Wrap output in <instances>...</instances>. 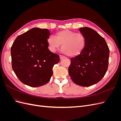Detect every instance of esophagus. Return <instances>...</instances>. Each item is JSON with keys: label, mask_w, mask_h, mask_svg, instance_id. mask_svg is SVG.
I'll use <instances>...</instances> for the list:
<instances>
[{"label": "esophagus", "mask_w": 121, "mask_h": 121, "mask_svg": "<svg viewBox=\"0 0 121 121\" xmlns=\"http://www.w3.org/2000/svg\"><path fill=\"white\" fill-rule=\"evenodd\" d=\"M60 60L63 59V58H65V56H62V55H60Z\"/></svg>", "instance_id": "1"}]
</instances>
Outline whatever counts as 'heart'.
Returning a JSON list of instances; mask_svg holds the SVG:
<instances>
[{
    "label": "heart",
    "mask_w": 121,
    "mask_h": 121,
    "mask_svg": "<svg viewBox=\"0 0 121 121\" xmlns=\"http://www.w3.org/2000/svg\"><path fill=\"white\" fill-rule=\"evenodd\" d=\"M47 43L52 52H56L62 45L63 52L74 57L83 52L86 45V38L81 33L67 29L56 33V37L52 35L49 36Z\"/></svg>",
    "instance_id": "b5f03b06"
}]
</instances>
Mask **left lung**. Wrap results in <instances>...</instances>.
I'll return each mask as SVG.
<instances>
[{
  "label": "left lung",
  "instance_id": "left-lung-1",
  "mask_svg": "<svg viewBox=\"0 0 121 121\" xmlns=\"http://www.w3.org/2000/svg\"><path fill=\"white\" fill-rule=\"evenodd\" d=\"M86 45L79 56L71 58L69 73L77 85L88 87L100 81L108 68L109 50L104 39L93 29L80 28Z\"/></svg>",
  "mask_w": 121,
  "mask_h": 121
}]
</instances>
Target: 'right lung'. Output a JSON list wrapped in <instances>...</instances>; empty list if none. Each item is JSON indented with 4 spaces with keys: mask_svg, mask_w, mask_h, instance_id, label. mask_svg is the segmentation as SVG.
<instances>
[{
    "mask_svg": "<svg viewBox=\"0 0 121 121\" xmlns=\"http://www.w3.org/2000/svg\"><path fill=\"white\" fill-rule=\"evenodd\" d=\"M48 29L32 28L18 36L11 47L12 65L17 77L32 87L48 83L52 69L60 61V56L48 48Z\"/></svg>",
    "mask_w": 121,
    "mask_h": 121,
    "instance_id": "add662e5",
    "label": "right lung"
}]
</instances>
